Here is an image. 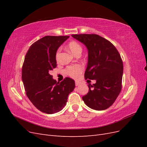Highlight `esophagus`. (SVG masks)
<instances>
[{"instance_id": "esophagus-1", "label": "esophagus", "mask_w": 147, "mask_h": 147, "mask_svg": "<svg viewBox=\"0 0 147 147\" xmlns=\"http://www.w3.org/2000/svg\"><path fill=\"white\" fill-rule=\"evenodd\" d=\"M80 84V82L78 81H75V85L76 86H78Z\"/></svg>"}]
</instances>
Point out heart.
<instances>
[{
	"mask_svg": "<svg viewBox=\"0 0 147 147\" xmlns=\"http://www.w3.org/2000/svg\"><path fill=\"white\" fill-rule=\"evenodd\" d=\"M68 48L74 55H77L78 53H82V47L80 44L76 41H71L68 43ZM60 50L59 49L56 53V59L58 60L59 56ZM84 70V66L82 64L78 63L73 65H70L67 67L65 69V72L70 77L74 78H77Z\"/></svg>",
	"mask_w": 147,
	"mask_h": 147,
	"instance_id": "obj_1",
	"label": "heart"
}]
</instances>
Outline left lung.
<instances>
[{"label": "left lung", "mask_w": 147, "mask_h": 147, "mask_svg": "<svg viewBox=\"0 0 147 147\" xmlns=\"http://www.w3.org/2000/svg\"><path fill=\"white\" fill-rule=\"evenodd\" d=\"M72 36L85 45L88 62L85 80H96L88 84L89 91L82 97L85 104L96 110H104L112 105L121 90L123 61L117 49L108 40L97 34H74Z\"/></svg>", "instance_id": "obj_1"}]
</instances>
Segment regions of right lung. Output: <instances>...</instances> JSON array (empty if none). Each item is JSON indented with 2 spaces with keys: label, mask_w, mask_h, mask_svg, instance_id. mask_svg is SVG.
Returning <instances> with one entry per match:
<instances>
[{
  "label": "right lung",
  "mask_w": 147,
  "mask_h": 147,
  "mask_svg": "<svg viewBox=\"0 0 147 147\" xmlns=\"http://www.w3.org/2000/svg\"><path fill=\"white\" fill-rule=\"evenodd\" d=\"M69 37L47 35L34 42L26 55L22 67L26 94L42 112L53 114L61 111L75 87L72 78L65 77L59 83L50 75L56 67L57 48Z\"/></svg>",
  "instance_id": "right-lung-1"
}]
</instances>
